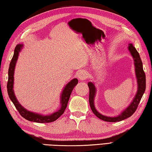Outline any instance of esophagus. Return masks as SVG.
Masks as SVG:
<instances>
[{
    "mask_svg": "<svg viewBox=\"0 0 152 152\" xmlns=\"http://www.w3.org/2000/svg\"><path fill=\"white\" fill-rule=\"evenodd\" d=\"M87 77H88V74L85 70L80 71L78 75V78L80 80H84L87 78Z\"/></svg>",
    "mask_w": 152,
    "mask_h": 152,
    "instance_id": "34e87169",
    "label": "esophagus"
}]
</instances>
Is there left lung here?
<instances>
[{
	"label": "left lung",
	"instance_id": "obj_1",
	"mask_svg": "<svg viewBox=\"0 0 152 152\" xmlns=\"http://www.w3.org/2000/svg\"><path fill=\"white\" fill-rule=\"evenodd\" d=\"M128 50L131 53L132 57L134 60V64L135 69V74H136V78L137 81V91L136 95L133 100V101L131 102V104L129 105L127 108L124 109L119 115L114 116V117H110V116H106L101 114L99 112L95 106L94 100L96 93V89L94 83L89 82L88 85L89 88V101L90 107L91 108V110L94 113V114L102 119L103 121H108V122H117L124 120L131 117L133 115L138 107V104L140 101V100L142 97L144 93L145 89H146V75L143 70L142 62L139 53H138L133 45L132 44H129Z\"/></svg>",
	"mask_w": 152,
	"mask_h": 152
}]
</instances>
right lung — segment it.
Masks as SVG:
<instances>
[{"label": "right lung", "instance_id": "add662e5", "mask_svg": "<svg viewBox=\"0 0 152 152\" xmlns=\"http://www.w3.org/2000/svg\"><path fill=\"white\" fill-rule=\"evenodd\" d=\"M24 45L23 44H18L14 50V53L11 62L10 63L8 69V81L7 83V91L10 99L14 104L15 107L18 110L19 114L23 118L27 119L28 121L37 122V123H50L56 121L62 115L67 106L68 102L74 87L78 83V80L77 78H74L67 83L64 87L63 90L61 93L60 96V107L59 109L51 114L43 115L38 114L36 112L28 111L26 108H25L21 104H19L17 98L15 95L14 91V70L16 63L18 59L19 52L23 48Z\"/></svg>", "mask_w": 152, "mask_h": 152}]
</instances>
